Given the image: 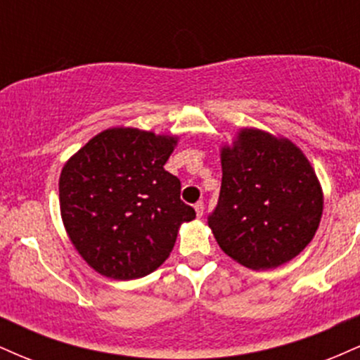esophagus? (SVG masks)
I'll use <instances>...</instances> for the list:
<instances>
[{"label":"esophagus","instance_id":"34e87169","mask_svg":"<svg viewBox=\"0 0 360 360\" xmlns=\"http://www.w3.org/2000/svg\"><path fill=\"white\" fill-rule=\"evenodd\" d=\"M194 210H196V217H203V212H205V203L203 201H198L196 205H194Z\"/></svg>","mask_w":360,"mask_h":360}]
</instances>
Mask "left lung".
Wrapping results in <instances>:
<instances>
[{"instance_id": "left-lung-1", "label": "left lung", "mask_w": 360, "mask_h": 360, "mask_svg": "<svg viewBox=\"0 0 360 360\" xmlns=\"http://www.w3.org/2000/svg\"><path fill=\"white\" fill-rule=\"evenodd\" d=\"M221 189L208 225L220 249L249 269H274L315 237L323 193L291 140L242 128L221 147Z\"/></svg>"}]
</instances>
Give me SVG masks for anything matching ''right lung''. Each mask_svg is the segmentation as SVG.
I'll use <instances>...</instances> for the list:
<instances>
[{"mask_svg":"<svg viewBox=\"0 0 360 360\" xmlns=\"http://www.w3.org/2000/svg\"><path fill=\"white\" fill-rule=\"evenodd\" d=\"M177 137L108 128L62 167L60 217L79 255L117 281L154 272L171 254L181 223L196 217L181 181L164 169Z\"/></svg>","mask_w":360,"mask_h":360,"instance_id":"add662e5","label":"right lung"}]
</instances>
